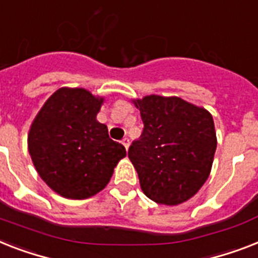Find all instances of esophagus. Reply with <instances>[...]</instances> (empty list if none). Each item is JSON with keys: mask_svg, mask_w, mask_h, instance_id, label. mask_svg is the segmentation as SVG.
Returning <instances> with one entry per match:
<instances>
[{"mask_svg": "<svg viewBox=\"0 0 258 258\" xmlns=\"http://www.w3.org/2000/svg\"><path fill=\"white\" fill-rule=\"evenodd\" d=\"M122 144L124 146L125 150H128V146H130V139L128 138H123L122 139Z\"/></svg>", "mask_w": 258, "mask_h": 258, "instance_id": "esophagus-1", "label": "esophagus"}]
</instances>
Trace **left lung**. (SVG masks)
Instances as JSON below:
<instances>
[{
  "label": "left lung",
  "instance_id": "obj_1",
  "mask_svg": "<svg viewBox=\"0 0 258 258\" xmlns=\"http://www.w3.org/2000/svg\"><path fill=\"white\" fill-rule=\"evenodd\" d=\"M134 103L144 127L128 158L142 190L159 204L187 202L212 168L217 146L212 115L176 96L150 95Z\"/></svg>",
  "mask_w": 258,
  "mask_h": 258
}]
</instances>
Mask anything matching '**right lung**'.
<instances>
[{
  "instance_id": "right-lung-1",
  "label": "right lung",
  "mask_w": 258,
  "mask_h": 258,
  "mask_svg": "<svg viewBox=\"0 0 258 258\" xmlns=\"http://www.w3.org/2000/svg\"><path fill=\"white\" fill-rule=\"evenodd\" d=\"M103 98L85 89H59L31 124L27 144L39 176L56 194L87 199L103 189L125 148L96 120Z\"/></svg>"
}]
</instances>
